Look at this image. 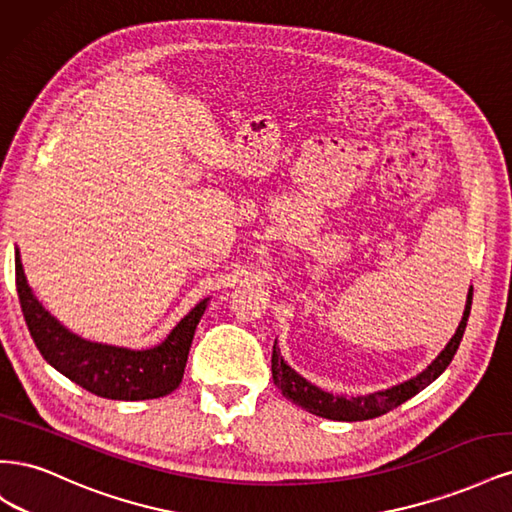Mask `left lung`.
I'll list each match as a JSON object with an SVG mask.
<instances>
[{"label":"left lung","instance_id":"8db88e82","mask_svg":"<svg viewBox=\"0 0 512 512\" xmlns=\"http://www.w3.org/2000/svg\"><path fill=\"white\" fill-rule=\"evenodd\" d=\"M470 307H472V286L468 290L466 309H463L461 322L455 335L451 337V342L444 346V350L431 361V365H427V369L421 371V374H416L406 382H399L391 386V389L369 393V395H356V397H344V395H333L329 391H322L320 386L305 380L284 361V356L280 354V346H277V339L273 344V356H271L273 382L277 389L282 391V395L292 401V404H297L316 416L331 418V421H346V423L369 421V418L382 416L404 404V401L414 397L418 391H423L425 386H429L448 365H451L463 337V331H466Z\"/></svg>","mask_w":512,"mask_h":512}]
</instances>
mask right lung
Listing matches in <instances>:
<instances>
[{
    "mask_svg": "<svg viewBox=\"0 0 512 512\" xmlns=\"http://www.w3.org/2000/svg\"><path fill=\"white\" fill-rule=\"evenodd\" d=\"M14 267H17V292L27 329L44 361L59 374L89 393L119 401L158 399L173 393L181 384L194 331L209 305V297L196 303L162 344L132 350L89 342L66 329L51 316L49 309L42 307L34 290L29 288L19 250L14 252Z\"/></svg>",
    "mask_w": 512,
    "mask_h": 512,
    "instance_id": "obj_1",
    "label": "right lung"
}]
</instances>
